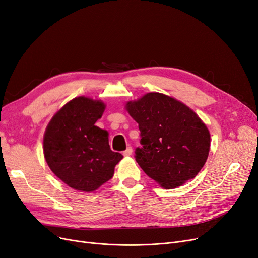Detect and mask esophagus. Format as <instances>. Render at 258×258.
<instances>
[{
  "label": "esophagus",
  "instance_id": "esophagus-1",
  "mask_svg": "<svg viewBox=\"0 0 258 258\" xmlns=\"http://www.w3.org/2000/svg\"><path fill=\"white\" fill-rule=\"evenodd\" d=\"M122 154H123V157H130L132 154V147H128L125 151L122 152Z\"/></svg>",
  "mask_w": 258,
  "mask_h": 258
}]
</instances>
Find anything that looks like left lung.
<instances>
[{
  "instance_id": "obj_1",
  "label": "left lung",
  "mask_w": 258,
  "mask_h": 258,
  "mask_svg": "<svg viewBox=\"0 0 258 258\" xmlns=\"http://www.w3.org/2000/svg\"><path fill=\"white\" fill-rule=\"evenodd\" d=\"M126 109L141 131L136 161L149 178L171 189L197 176L208 160L211 136L191 109L156 92L128 101Z\"/></svg>"
}]
</instances>
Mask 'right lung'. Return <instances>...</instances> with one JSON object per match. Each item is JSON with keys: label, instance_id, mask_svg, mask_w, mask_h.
I'll list each match as a JSON object with an SVG mask.
<instances>
[{"label": "right lung", "instance_id": "add662e5", "mask_svg": "<svg viewBox=\"0 0 258 258\" xmlns=\"http://www.w3.org/2000/svg\"><path fill=\"white\" fill-rule=\"evenodd\" d=\"M105 108L100 100L79 96L61 108L46 127L45 161L61 181L76 190H96L113 177L122 159L111 150L108 131L95 126Z\"/></svg>", "mask_w": 258, "mask_h": 258}]
</instances>
